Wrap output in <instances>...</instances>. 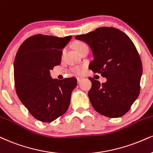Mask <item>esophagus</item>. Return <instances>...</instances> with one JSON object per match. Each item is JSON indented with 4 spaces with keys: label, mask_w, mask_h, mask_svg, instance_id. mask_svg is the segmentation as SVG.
I'll return each mask as SVG.
<instances>
[{
    "label": "esophagus",
    "mask_w": 153,
    "mask_h": 153,
    "mask_svg": "<svg viewBox=\"0 0 153 153\" xmlns=\"http://www.w3.org/2000/svg\"><path fill=\"white\" fill-rule=\"evenodd\" d=\"M76 79H77V82H78V84H79L83 79V78H82V77H77Z\"/></svg>",
    "instance_id": "34e87169"
}]
</instances>
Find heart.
<instances>
[{"instance_id":"1","label":"heart","mask_w":153,"mask_h":153,"mask_svg":"<svg viewBox=\"0 0 153 153\" xmlns=\"http://www.w3.org/2000/svg\"><path fill=\"white\" fill-rule=\"evenodd\" d=\"M87 45H86V43L81 42V41H78V42H76L74 45V48L75 50L77 52L79 51H80L82 49L86 48ZM84 67H82V66H76V67H74L72 69V72L76 74H82L84 72Z\"/></svg>"}]
</instances>
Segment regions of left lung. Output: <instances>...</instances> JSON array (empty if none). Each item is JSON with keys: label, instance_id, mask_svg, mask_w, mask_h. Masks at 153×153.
Masks as SVG:
<instances>
[{"label": "left lung", "instance_id": "1", "mask_svg": "<svg viewBox=\"0 0 153 153\" xmlns=\"http://www.w3.org/2000/svg\"><path fill=\"white\" fill-rule=\"evenodd\" d=\"M75 39L90 47L94 60L89 69L106 78L105 83L89 78L88 98L93 108L108 118H119L129 111L140 94L142 62L134 44L126 34L103 27Z\"/></svg>", "mask_w": 153, "mask_h": 153}]
</instances>
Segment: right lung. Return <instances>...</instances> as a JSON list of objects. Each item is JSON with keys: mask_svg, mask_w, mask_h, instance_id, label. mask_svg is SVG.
Segmentation results:
<instances>
[{"mask_svg": "<svg viewBox=\"0 0 153 153\" xmlns=\"http://www.w3.org/2000/svg\"><path fill=\"white\" fill-rule=\"evenodd\" d=\"M71 36L36 35L20 45L14 60L16 93L32 116L50 123L63 115L76 86L75 77L52 79L50 69L61 63L63 49Z\"/></svg>", "mask_w": 153, "mask_h": 153, "instance_id": "add662e5", "label": "right lung"}]
</instances>
